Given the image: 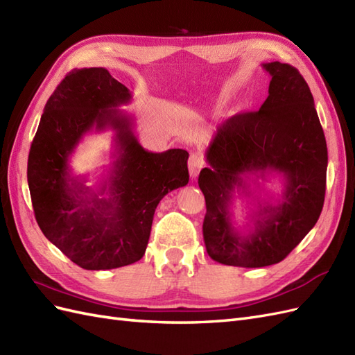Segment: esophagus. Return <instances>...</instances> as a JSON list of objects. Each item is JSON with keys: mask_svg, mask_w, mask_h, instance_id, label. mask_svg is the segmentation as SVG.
Masks as SVG:
<instances>
[{"mask_svg": "<svg viewBox=\"0 0 355 355\" xmlns=\"http://www.w3.org/2000/svg\"><path fill=\"white\" fill-rule=\"evenodd\" d=\"M205 166V160L200 153H191L189 157V172L191 178H196L199 175L200 169Z\"/></svg>", "mask_w": 355, "mask_h": 355, "instance_id": "esophagus-1", "label": "esophagus"}]
</instances>
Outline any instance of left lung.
I'll return each mask as SVG.
<instances>
[{
  "label": "left lung",
  "mask_w": 355,
  "mask_h": 355,
  "mask_svg": "<svg viewBox=\"0 0 355 355\" xmlns=\"http://www.w3.org/2000/svg\"><path fill=\"white\" fill-rule=\"evenodd\" d=\"M261 67L270 76L269 96L259 111L217 128L205 151L209 168L198 180L207 204V252L227 266L265 268L284 260L315 226L326 195L327 144L308 83L288 64ZM272 173L283 177L285 190L279 198H261L258 181ZM236 194L253 205L247 232L231 218Z\"/></svg>",
  "instance_id": "left-lung-1"
}]
</instances>
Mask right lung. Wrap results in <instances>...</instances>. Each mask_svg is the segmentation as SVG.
Masks as SVG:
<instances>
[{
	"mask_svg": "<svg viewBox=\"0 0 355 355\" xmlns=\"http://www.w3.org/2000/svg\"><path fill=\"white\" fill-rule=\"evenodd\" d=\"M130 90L105 68L74 69L49 98L28 157V186L44 236L80 268L116 269L144 256L156 207L189 183L183 148L153 153L138 143L135 120L119 110ZM115 130V160L94 191L69 159L92 130ZM101 198H99L98 196Z\"/></svg>",
	"mask_w": 355,
	"mask_h": 355,
	"instance_id": "obj_1",
	"label": "right lung"
}]
</instances>
